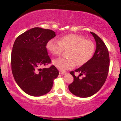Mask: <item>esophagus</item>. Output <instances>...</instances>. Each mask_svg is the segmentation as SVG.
<instances>
[{
  "label": "esophagus",
  "mask_w": 121,
  "mask_h": 121,
  "mask_svg": "<svg viewBox=\"0 0 121 121\" xmlns=\"http://www.w3.org/2000/svg\"><path fill=\"white\" fill-rule=\"evenodd\" d=\"M59 73H60V74H62V75H64V74H66V72H65L61 71V70H60Z\"/></svg>",
  "instance_id": "1"
}]
</instances>
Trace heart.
<instances>
[{
    "mask_svg": "<svg viewBox=\"0 0 121 121\" xmlns=\"http://www.w3.org/2000/svg\"><path fill=\"white\" fill-rule=\"evenodd\" d=\"M46 48L55 56H59L64 49H68L66 58H59L53 61V64L61 70H66L77 65H82L89 61L94 52V43L91 40L76 34L63 36L59 41L55 39L47 41Z\"/></svg>",
    "mask_w": 121,
    "mask_h": 121,
    "instance_id": "1",
    "label": "heart"
}]
</instances>
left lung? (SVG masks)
Instances as JSON below:
<instances>
[{
    "label": "left lung",
    "mask_w": 121,
    "mask_h": 121,
    "mask_svg": "<svg viewBox=\"0 0 121 121\" xmlns=\"http://www.w3.org/2000/svg\"><path fill=\"white\" fill-rule=\"evenodd\" d=\"M96 42V49L93 56L82 66L74 71L82 74L85 77L82 79L76 77L74 71L70 74L74 81L68 87L70 92L77 97H91L94 95L102 87L106 81L109 69V54L108 48L104 41L96 34L91 32Z\"/></svg>",
    "instance_id": "left-lung-1"
}]
</instances>
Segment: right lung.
Listing matches in <instances>:
<instances>
[{
    "mask_svg": "<svg viewBox=\"0 0 121 121\" xmlns=\"http://www.w3.org/2000/svg\"><path fill=\"white\" fill-rule=\"evenodd\" d=\"M55 36L52 30L35 27L15 40L11 60L12 74L19 86L29 95L38 97L48 93L59 74L54 65L40 68L51 62L46 44Z\"/></svg>",
    "mask_w": 121,
    "mask_h": 121,
    "instance_id": "add662e5",
    "label": "right lung"
}]
</instances>
